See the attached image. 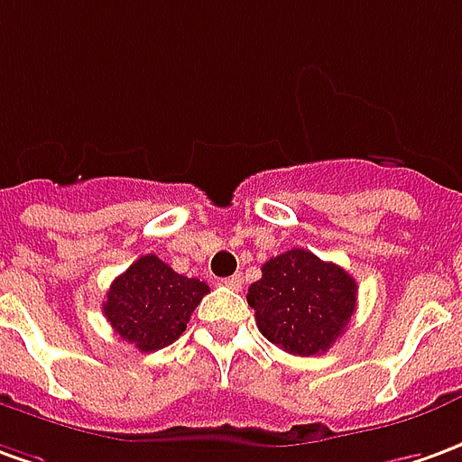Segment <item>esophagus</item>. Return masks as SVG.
<instances>
[{
    "label": "esophagus",
    "instance_id": "1",
    "mask_svg": "<svg viewBox=\"0 0 462 462\" xmlns=\"http://www.w3.org/2000/svg\"><path fill=\"white\" fill-rule=\"evenodd\" d=\"M224 284L228 286V289H241V276H238V273H234V276L224 279Z\"/></svg>",
    "mask_w": 462,
    "mask_h": 462
}]
</instances>
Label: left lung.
Masks as SVG:
<instances>
[{
	"label": "left lung",
	"mask_w": 462,
	"mask_h": 462,
	"mask_svg": "<svg viewBox=\"0 0 462 462\" xmlns=\"http://www.w3.org/2000/svg\"><path fill=\"white\" fill-rule=\"evenodd\" d=\"M259 332L289 355H322L342 337L357 310V282L311 251L291 249L262 266L249 286Z\"/></svg>",
	"instance_id": "left-lung-1"
}]
</instances>
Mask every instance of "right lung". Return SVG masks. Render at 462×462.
Segmentation results:
<instances>
[{"mask_svg": "<svg viewBox=\"0 0 462 462\" xmlns=\"http://www.w3.org/2000/svg\"><path fill=\"white\" fill-rule=\"evenodd\" d=\"M206 294V282L176 273L155 254H148L113 282L103 314L120 339L140 352H155L186 332L190 314Z\"/></svg>", "mask_w": 462, "mask_h": 462, "instance_id": "1", "label": "right lung"}]
</instances>
